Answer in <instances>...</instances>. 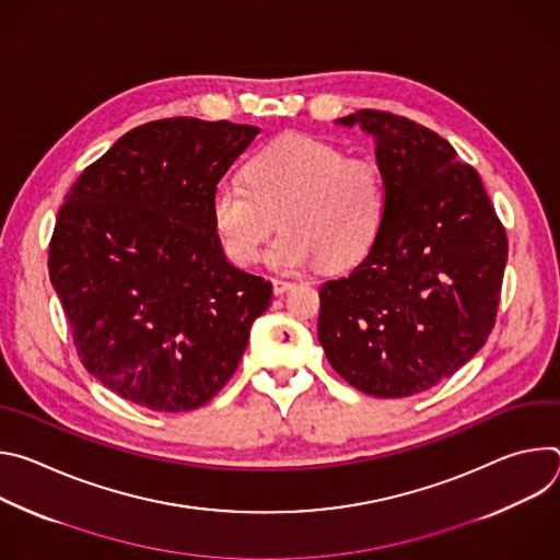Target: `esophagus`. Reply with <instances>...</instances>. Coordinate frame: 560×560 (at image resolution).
I'll use <instances>...</instances> for the list:
<instances>
[{
  "mask_svg": "<svg viewBox=\"0 0 560 560\" xmlns=\"http://www.w3.org/2000/svg\"><path fill=\"white\" fill-rule=\"evenodd\" d=\"M290 288H294V283H292V281H285V279H272V290H275V294H283V292H288Z\"/></svg>",
  "mask_w": 560,
  "mask_h": 560,
  "instance_id": "1",
  "label": "esophagus"
}]
</instances>
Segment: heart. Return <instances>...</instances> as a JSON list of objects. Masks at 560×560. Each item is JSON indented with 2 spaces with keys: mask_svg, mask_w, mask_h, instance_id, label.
I'll return each mask as SVG.
<instances>
[{
  "mask_svg": "<svg viewBox=\"0 0 560 560\" xmlns=\"http://www.w3.org/2000/svg\"><path fill=\"white\" fill-rule=\"evenodd\" d=\"M212 225L236 266L259 259L277 223L285 228L268 253L279 270L324 264L346 270L363 261L385 223L387 186L376 162L339 145L283 135L246 166V184L225 179L210 197Z\"/></svg>",
  "mask_w": 560,
  "mask_h": 560,
  "instance_id": "b5f03b06",
  "label": "heart"
}]
</instances>
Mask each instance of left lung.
Returning a JSON list of instances; mask_svg holds the SVG:
<instances>
[{"label": "left lung", "instance_id": "8db88e82", "mask_svg": "<svg viewBox=\"0 0 560 560\" xmlns=\"http://www.w3.org/2000/svg\"><path fill=\"white\" fill-rule=\"evenodd\" d=\"M376 139L387 214L370 255L318 288V341L352 387L425 392L488 341L508 234L478 173L434 130L383 110L339 119Z\"/></svg>", "mask_w": 560, "mask_h": 560}]
</instances>
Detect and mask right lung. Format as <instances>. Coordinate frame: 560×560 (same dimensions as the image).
I'll return each mask as SVG.
<instances>
[{
	"instance_id": "right-lung-1",
	"label": "right lung",
	"mask_w": 560,
	"mask_h": 560,
	"mask_svg": "<svg viewBox=\"0 0 560 560\" xmlns=\"http://www.w3.org/2000/svg\"><path fill=\"white\" fill-rule=\"evenodd\" d=\"M257 126L159 119L70 186L48 246L79 361L154 412L206 406L230 381L272 283L223 257L210 197Z\"/></svg>"
}]
</instances>
